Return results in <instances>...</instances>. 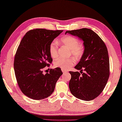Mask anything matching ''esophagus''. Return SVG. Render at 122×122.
<instances>
[{
  "mask_svg": "<svg viewBox=\"0 0 122 122\" xmlns=\"http://www.w3.org/2000/svg\"><path fill=\"white\" fill-rule=\"evenodd\" d=\"M61 70H62V71L63 72V73H67V72H68L67 71L65 70H63V69H61Z\"/></svg>",
  "mask_w": 122,
  "mask_h": 122,
  "instance_id": "obj_1",
  "label": "esophagus"
}]
</instances>
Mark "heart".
<instances>
[{
  "instance_id": "b5f03b06",
  "label": "heart",
  "mask_w": 122,
  "mask_h": 122,
  "mask_svg": "<svg viewBox=\"0 0 122 122\" xmlns=\"http://www.w3.org/2000/svg\"><path fill=\"white\" fill-rule=\"evenodd\" d=\"M60 42L66 47L70 49L69 55H72L76 59H79L82 56L84 53L83 45L79 43L78 39L75 37L67 35L62 37ZM57 44L55 41H52L49 46V51L51 56L53 59L56 58L57 56ZM76 60L74 57H69L68 59H57L54 62V66L60 68L61 69L68 70L75 65Z\"/></svg>"
}]
</instances>
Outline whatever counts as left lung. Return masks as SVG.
Wrapping results in <instances>:
<instances>
[{"label": "left lung", "instance_id": "left-lung-1", "mask_svg": "<svg viewBox=\"0 0 122 122\" xmlns=\"http://www.w3.org/2000/svg\"><path fill=\"white\" fill-rule=\"evenodd\" d=\"M83 41V54L75 68L84 70L69 71L71 76L69 87L73 96L81 100L90 101L102 92L109 77V59L105 44L96 32L91 29L67 31Z\"/></svg>", "mask_w": 122, "mask_h": 122}]
</instances>
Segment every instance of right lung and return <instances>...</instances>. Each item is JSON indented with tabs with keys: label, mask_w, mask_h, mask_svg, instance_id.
<instances>
[{
	"label": "right lung",
	"mask_w": 122,
	"mask_h": 122,
	"mask_svg": "<svg viewBox=\"0 0 122 122\" xmlns=\"http://www.w3.org/2000/svg\"><path fill=\"white\" fill-rule=\"evenodd\" d=\"M63 30L36 29L29 31L20 43L15 55L14 68L17 84L23 93L34 100L47 98L54 92L62 72L60 68L43 74L52 59L50 44Z\"/></svg>",
	"instance_id": "1"
}]
</instances>
